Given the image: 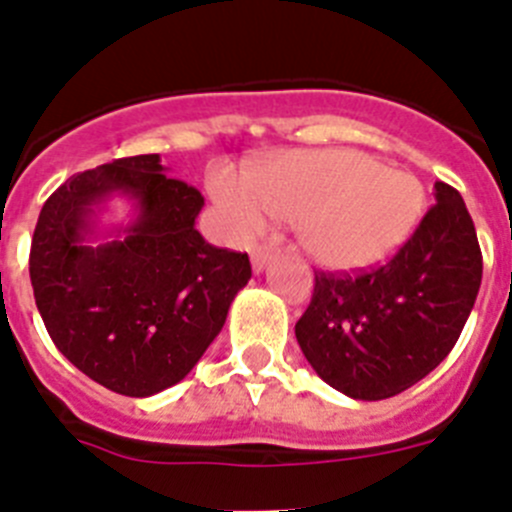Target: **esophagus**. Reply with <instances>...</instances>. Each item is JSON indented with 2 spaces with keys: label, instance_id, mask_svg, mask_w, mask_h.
<instances>
[{
  "label": "esophagus",
  "instance_id": "obj_1",
  "mask_svg": "<svg viewBox=\"0 0 512 512\" xmlns=\"http://www.w3.org/2000/svg\"><path fill=\"white\" fill-rule=\"evenodd\" d=\"M269 261H271V251L269 248H253V253H251V266H253V271H256V274H261V271L266 269V266H269Z\"/></svg>",
  "mask_w": 512,
  "mask_h": 512
}]
</instances>
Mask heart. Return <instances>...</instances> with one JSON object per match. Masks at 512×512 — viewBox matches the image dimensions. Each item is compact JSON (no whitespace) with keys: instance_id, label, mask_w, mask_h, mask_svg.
Returning a JSON list of instances; mask_svg holds the SVG:
<instances>
[{"instance_id":"obj_1","label":"heart","mask_w":512,"mask_h":512,"mask_svg":"<svg viewBox=\"0 0 512 512\" xmlns=\"http://www.w3.org/2000/svg\"><path fill=\"white\" fill-rule=\"evenodd\" d=\"M210 192L235 241L271 217L295 223L297 243L330 271H361L395 256L418 228L425 192L413 174L348 148L292 151L248 174L217 169Z\"/></svg>"}]
</instances>
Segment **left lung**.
Listing matches in <instances>:
<instances>
[{
	"label": "left lung",
	"mask_w": 512,
	"mask_h": 512,
	"mask_svg": "<svg viewBox=\"0 0 512 512\" xmlns=\"http://www.w3.org/2000/svg\"><path fill=\"white\" fill-rule=\"evenodd\" d=\"M433 197L384 266L361 277L315 274L312 302L295 325L315 374L354 400H387L431 374L477 300L482 253L467 205L443 182Z\"/></svg>",
	"instance_id": "left-lung-1"
}]
</instances>
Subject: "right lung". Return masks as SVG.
<instances>
[{
	"mask_svg": "<svg viewBox=\"0 0 512 512\" xmlns=\"http://www.w3.org/2000/svg\"><path fill=\"white\" fill-rule=\"evenodd\" d=\"M125 196L134 217H98ZM202 194L166 176L158 153L81 171L45 200L30 248L35 305L53 343L107 390L151 397L182 382L251 279L246 253L194 228Z\"/></svg>",
	"mask_w": 512,
	"mask_h": 512,
	"instance_id": "right-lung-1",
	"label": "right lung"
}]
</instances>
